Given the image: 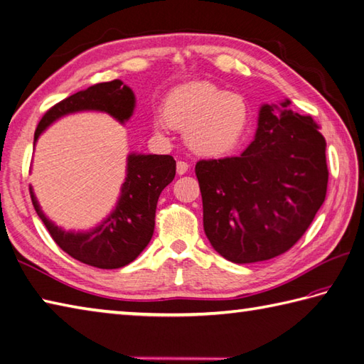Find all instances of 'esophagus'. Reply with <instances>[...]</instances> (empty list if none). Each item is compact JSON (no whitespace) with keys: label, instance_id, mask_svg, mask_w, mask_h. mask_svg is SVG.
Listing matches in <instances>:
<instances>
[{"label":"esophagus","instance_id":"1","mask_svg":"<svg viewBox=\"0 0 364 364\" xmlns=\"http://www.w3.org/2000/svg\"><path fill=\"white\" fill-rule=\"evenodd\" d=\"M188 168H189L188 162H184V161H178L176 162V173L178 175H184V173L188 172Z\"/></svg>","mask_w":364,"mask_h":364}]
</instances>
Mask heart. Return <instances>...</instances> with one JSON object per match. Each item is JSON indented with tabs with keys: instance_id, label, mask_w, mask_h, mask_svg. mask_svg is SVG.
Here are the masks:
<instances>
[{
	"instance_id": "heart-1",
	"label": "heart",
	"mask_w": 364,
	"mask_h": 364,
	"mask_svg": "<svg viewBox=\"0 0 364 364\" xmlns=\"http://www.w3.org/2000/svg\"><path fill=\"white\" fill-rule=\"evenodd\" d=\"M153 120L156 133L166 125L184 129V142L202 156H222L241 144L250 123V107L237 92H225L210 81H189L168 92Z\"/></svg>"
}]
</instances>
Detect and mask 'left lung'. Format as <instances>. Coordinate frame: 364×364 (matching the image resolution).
Listing matches in <instances>:
<instances>
[{
    "instance_id": "1",
    "label": "left lung",
    "mask_w": 364,
    "mask_h": 364,
    "mask_svg": "<svg viewBox=\"0 0 364 364\" xmlns=\"http://www.w3.org/2000/svg\"><path fill=\"white\" fill-rule=\"evenodd\" d=\"M289 105L261 106L257 134L241 156L196 164L206 237L231 262L288 252L326 200V139L311 115Z\"/></svg>"
}]
</instances>
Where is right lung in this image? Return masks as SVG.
Wrapping results in <instances>:
<instances>
[{"mask_svg":"<svg viewBox=\"0 0 364 364\" xmlns=\"http://www.w3.org/2000/svg\"><path fill=\"white\" fill-rule=\"evenodd\" d=\"M134 105L133 90L120 80L95 84L50 107L38 122L34 142L46 127L67 114L102 111L123 123L133 115ZM175 170L176 162L170 154L131 153L117 206L103 223L86 233L64 231L54 225L41 210L31 186L29 194L37 215L50 231L54 242L65 253L98 269H119L134 261L149 245L154 231L158 198L162 189L172 183Z\"/></svg>","mask_w":364,"mask_h":364,"instance_id":"obj_1","label":"right lung"}]
</instances>
